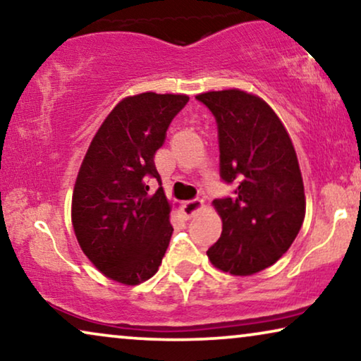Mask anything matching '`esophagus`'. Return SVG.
<instances>
[{
	"label": "esophagus",
	"instance_id": "esophagus-1",
	"mask_svg": "<svg viewBox=\"0 0 361 361\" xmlns=\"http://www.w3.org/2000/svg\"><path fill=\"white\" fill-rule=\"evenodd\" d=\"M202 209H204V200L200 199L187 200L184 202V205H182V215H184L185 220H189L192 216L199 214V212H202Z\"/></svg>",
	"mask_w": 361,
	"mask_h": 361
}]
</instances>
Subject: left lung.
Segmentation results:
<instances>
[{
    "instance_id": "8db88e82",
    "label": "left lung",
    "mask_w": 361,
    "mask_h": 361,
    "mask_svg": "<svg viewBox=\"0 0 361 361\" xmlns=\"http://www.w3.org/2000/svg\"><path fill=\"white\" fill-rule=\"evenodd\" d=\"M219 125L220 174L238 189L212 202L221 236L207 256L216 269L251 276L273 266L298 236L305 194L294 145L276 111L238 88L197 95Z\"/></svg>"
}]
</instances>
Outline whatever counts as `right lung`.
<instances>
[{
	"mask_svg": "<svg viewBox=\"0 0 361 361\" xmlns=\"http://www.w3.org/2000/svg\"><path fill=\"white\" fill-rule=\"evenodd\" d=\"M189 97L145 92L123 98L93 136L72 194V225L90 263L108 279L136 286L152 278L169 246L172 204L154 154Z\"/></svg>",
	"mask_w": 361,
	"mask_h": 361,
	"instance_id": "obj_1",
	"label": "right lung"
}]
</instances>
